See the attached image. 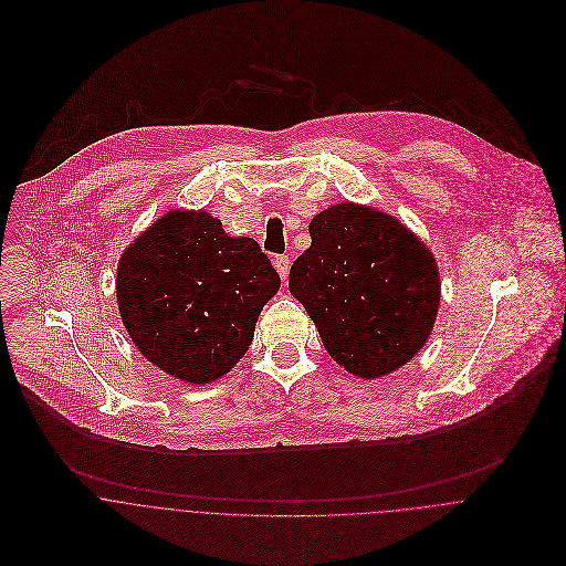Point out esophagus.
<instances>
[{"label": "esophagus", "mask_w": 566, "mask_h": 566, "mask_svg": "<svg viewBox=\"0 0 566 566\" xmlns=\"http://www.w3.org/2000/svg\"><path fill=\"white\" fill-rule=\"evenodd\" d=\"M274 268H276V272L281 274V279L285 281L287 274H290V256H287V254H279V256L274 259Z\"/></svg>", "instance_id": "1"}]
</instances>
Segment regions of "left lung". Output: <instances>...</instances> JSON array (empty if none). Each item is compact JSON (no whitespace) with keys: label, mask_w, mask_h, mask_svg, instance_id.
I'll return each mask as SVG.
<instances>
[{"label":"left lung","mask_w":566,"mask_h":566,"mask_svg":"<svg viewBox=\"0 0 566 566\" xmlns=\"http://www.w3.org/2000/svg\"><path fill=\"white\" fill-rule=\"evenodd\" d=\"M310 235L312 245L290 268V292L318 326L324 348L355 377L395 373L436 323L433 254L392 216L353 202L324 209Z\"/></svg>","instance_id":"1"}]
</instances>
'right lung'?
<instances>
[{
  "label": "right lung",
  "instance_id": "right-lung-1",
  "mask_svg": "<svg viewBox=\"0 0 566 566\" xmlns=\"http://www.w3.org/2000/svg\"><path fill=\"white\" fill-rule=\"evenodd\" d=\"M117 305L142 355L187 384H211L248 350L281 279L252 238L207 211H167L126 248Z\"/></svg>",
  "mask_w": 566,
  "mask_h": 566
}]
</instances>
